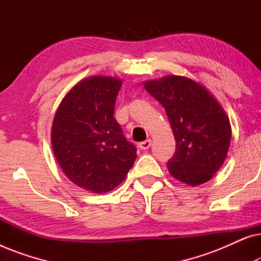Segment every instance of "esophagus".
Here are the masks:
<instances>
[{
    "label": "esophagus",
    "instance_id": "34e87169",
    "mask_svg": "<svg viewBox=\"0 0 261 261\" xmlns=\"http://www.w3.org/2000/svg\"><path fill=\"white\" fill-rule=\"evenodd\" d=\"M151 145H152V141L148 139V140L140 142V144H139V147H140L141 149H148L149 147H151Z\"/></svg>",
    "mask_w": 261,
    "mask_h": 261
}]
</instances>
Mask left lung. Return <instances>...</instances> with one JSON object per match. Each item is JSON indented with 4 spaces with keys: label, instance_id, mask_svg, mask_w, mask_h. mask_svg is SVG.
Returning <instances> with one entry per match:
<instances>
[{
    "label": "left lung",
    "instance_id": "8db88e82",
    "mask_svg": "<svg viewBox=\"0 0 261 261\" xmlns=\"http://www.w3.org/2000/svg\"><path fill=\"white\" fill-rule=\"evenodd\" d=\"M145 89L164 107L172 128L176 152L167 162L170 173L192 187L208 181L222 166L230 144V123L222 107L187 77L149 81Z\"/></svg>",
    "mask_w": 261,
    "mask_h": 261
}]
</instances>
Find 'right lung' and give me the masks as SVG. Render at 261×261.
<instances>
[{
    "mask_svg": "<svg viewBox=\"0 0 261 261\" xmlns=\"http://www.w3.org/2000/svg\"><path fill=\"white\" fill-rule=\"evenodd\" d=\"M122 82L95 76L71 89L52 124V147L71 181L84 190L105 194L126 178L137 147L124 138L114 117Z\"/></svg>",
    "mask_w": 261,
    "mask_h": 261,
    "instance_id": "1",
    "label": "right lung"
}]
</instances>
